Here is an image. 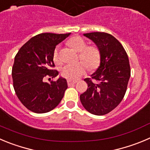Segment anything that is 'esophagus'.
Instances as JSON below:
<instances>
[{"label":"esophagus","instance_id":"esophagus-1","mask_svg":"<svg viewBox=\"0 0 150 150\" xmlns=\"http://www.w3.org/2000/svg\"><path fill=\"white\" fill-rule=\"evenodd\" d=\"M75 83H76V81H70V80L67 81V84H68V86H72V85L75 84Z\"/></svg>","mask_w":150,"mask_h":150}]
</instances>
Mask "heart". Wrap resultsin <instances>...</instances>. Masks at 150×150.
Instances as JSON below:
<instances>
[{
    "instance_id": "obj_1",
    "label": "heart",
    "mask_w": 150,
    "mask_h": 150,
    "mask_svg": "<svg viewBox=\"0 0 150 150\" xmlns=\"http://www.w3.org/2000/svg\"><path fill=\"white\" fill-rule=\"evenodd\" d=\"M67 44L79 52V61L75 64H67L61 69V75L71 81H75L86 73L87 67L90 69H95L100 65L101 60L100 51L96 46H87V43L80 36H74L69 38ZM53 61L56 64H61V59L57 47L53 51ZM88 66H86V65Z\"/></svg>"
}]
</instances>
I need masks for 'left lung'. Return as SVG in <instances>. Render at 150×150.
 Wrapping results in <instances>:
<instances>
[{"instance_id": "obj_1", "label": "left lung", "mask_w": 150, "mask_h": 150, "mask_svg": "<svg viewBox=\"0 0 150 150\" xmlns=\"http://www.w3.org/2000/svg\"><path fill=\"white\" fill-rule=\"evenodd\" d=\"M83 35L97 45L101 60L97 71L91 75L92 78L84 79L88 88L80 96V100L89 112L103 115L114 110L125 96L131 74L128 55L121 43L112 35L96 32Z\"/></svg>"}]
</instances>
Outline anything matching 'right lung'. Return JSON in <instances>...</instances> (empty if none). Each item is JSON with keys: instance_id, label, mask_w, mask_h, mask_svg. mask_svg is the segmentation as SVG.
Instances as JSON below:
<instances>
[{"instance_id": "1", "label": "right lung", "mask_w": 150, "mask_h": 150, "mask_svg": "<svg viewBox=\"0 0 150 150\" xmlns=\"http://www.w3.org/2000/svg\"><path fill=\"white\" fill-rule=\"evenodd\" d=\"M70 33H41L28 40L15 57L12 70L13 87L25 107L35 113H46L55 108L67 89V80L54 81L58 72L54 67L52 54L56 45ZM50 77V83L44 81Z\"/></svg>"}]
</instances>
